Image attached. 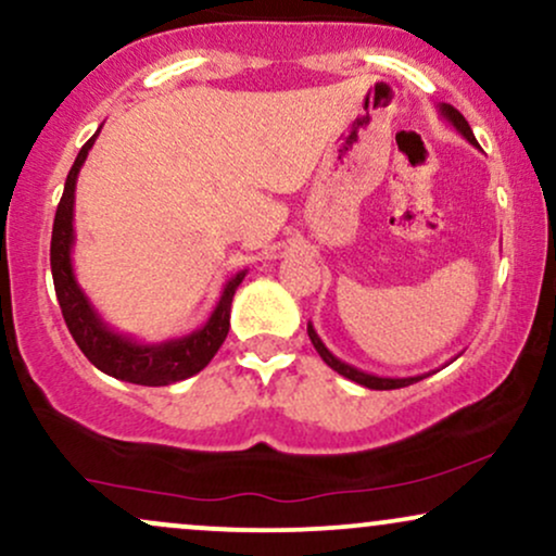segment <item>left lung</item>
I'll list each match as a JSON object with an SVG mask.
<instances>
[{"instance_id":"1","label":"left lung","mask_w":556,"mask_h":556,"mask_svg":"<svg viewBox=\"0 0 556 556\" xmlns=\"http://www.w3.org/2000/svg\"><path fill=\"white\" fill-rule=\"evenodd\" d=\"M440 116H443L445 122L451 124L453 129H456V131L460 134V137L466 139V142H471L473 147H477V137H473L469 122H466V118L460 116V113H458L456 109H453V105L440 103ZM307 337H311V342H313V346H316V352L320 354V359H324V363L329 365L331 370H337L339 376L354 380V383H359V386H365V388H372V391H393V388L412 386V383H417V380L432 376V372H422V376H409V378H383V376H372V372H365V370H359V367L346 365V363H342V359L337 357V354H331L329 346L320 342V337L316 333V329H313V324H307ZM453 359H456V357H453Z\"/></svg>"}]
</instances>
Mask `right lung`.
I'll use <instances>...</instances> for the list:
<instances>
[{
  "label": "right lung",
  "mask_w": 556,
  "mask_h": 556,
  "mask_svg": "<svg viewBox=\"0 0 556 556\" xmlns=\"http://www.w3.org/2000/svg\"><path fill=\"white\" fill-rule=\"evenodd\" d=\"M100 131V129H98ZM98 131L87 139L83 150L72 165L70 176H66L62 202L56 206V217H53L51 232V274H53V290L56 300L62 305V316L66 320L72 339H75L79 350L92 365L105 376L126 380V383L137 386H170L178 380L197 376L210 365V359L223 346L227 331H230V305L236 295L238 285L243 282L249 271H238L236 277L227 279L219 295L217 305L206 318L202 329L186 333V337L168 339V342H137L129 333L111 329L103 316L85 295L75 277V266H72V249H75V189L77 176L87 152L96 144Z\"/></svg>",
  "instance_id": "obj_1"
}]
</instances>
